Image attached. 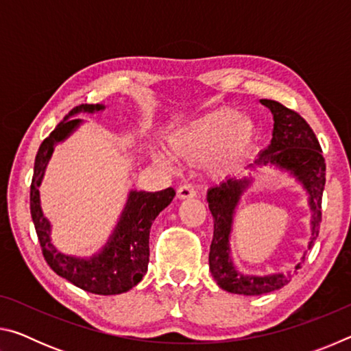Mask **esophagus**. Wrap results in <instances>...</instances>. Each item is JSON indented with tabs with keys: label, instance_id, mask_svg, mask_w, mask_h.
<instances>
[{
	"label": "esophagus",
	"instance_id": "esophagus-1",
	"mask_svg": "<svg viewBox=\"0 0 351 351\" xmlns=\"http://www.w3.org/2000/svg\"><path fill=\"white\" fill-rule=\"evenodd\" d=\"M195 197H197V190L190 184H184V186H180V189H178V198L180 199H189Z\"/></svg>",
	"mask_w": 351,
	"mask_h": 351
}]
</instances>
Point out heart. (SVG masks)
Listing matches in <instances>:
<instances>
[{"instance_id":"obj_1","label":"heart","mask_w":351,"mask_h":351,"mask_svg":"<svg viewBox=\"0 0 351 351\" xmlns=\"http://www.w3.org/2000/svg\"><path fill=\"white\" fill-rule=\"evenodd\" d=\"M258 139V125L251 116L234 108H219L195 117L167 136L175 158L189 164L203 162L213 180L232 176L252 153ZM153 161L173 170V158L162 148H153Z\"/></svg>"}]
</instances>
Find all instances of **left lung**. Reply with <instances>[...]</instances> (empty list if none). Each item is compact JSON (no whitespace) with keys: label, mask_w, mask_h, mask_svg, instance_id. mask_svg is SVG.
Here are the masks:
<instances>
[{"label":"left lung","mask_w":351,"mask_h":351,"mask_svg":"<svg viewBox=\"0 0 351 351\" xmlns=\"http://www.w3.org/2000/svg\"><path fill=\"white\" fill-rule=\"evenodd\" d=\"M272 112L274 128H272L271 144L258 153V156L247 165L251 171L261 167H274L280 171H288L294 180L305 189L308 195V206L311 210V237L308 249L316 241L319 226L322 221V193L325 187V159L322 148L319 145L316 134L306 121L295 111L287 108L276 100L261 99ZM254 178L243 176L240 180L228 178L218 186L207 190V203L213 217V239L209 252V269L218 287L232 294L260 295L280 289L291 282L293 272H274L268 276L245 274L235 268L230 255V234L237 207L241 197L252 186ZM306 251L300 257V263L305 261ZM295 272V271H294Z\"/></svg>","instance_id":"8db88e82"}]
</instances>
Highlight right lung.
Instances as JSON below:
<instances>
[{
	"instance_id": "right-lung-1",
	"label": "right lung",
	"mask_w": 351,
	"mask_h": 351,
	"mask_svg": "<svg viewBox=\"0 0 351 351\" xmlns=\"http://www.w3.org/2000/svg\"><path fill=\"white\" fill-rule=\"evenodd\" d=\"M104 110L105 105L102 104L75 106L68 116H64L54 132L41 142L35 156L31 184V215L41 251L52 271L88 293L114 295L127 293L145 276L148 257H150V249H148L150 228L154 218L175 198V190L171 187L159 192L130 190L125 207L108 241L91 257L63 254L54 246L51 239L52 226L41 209L38 190L56 145L66 141L83 123L82 119H74V116L80 112L93 114Z\"/></svg>"
}]
</instances>
